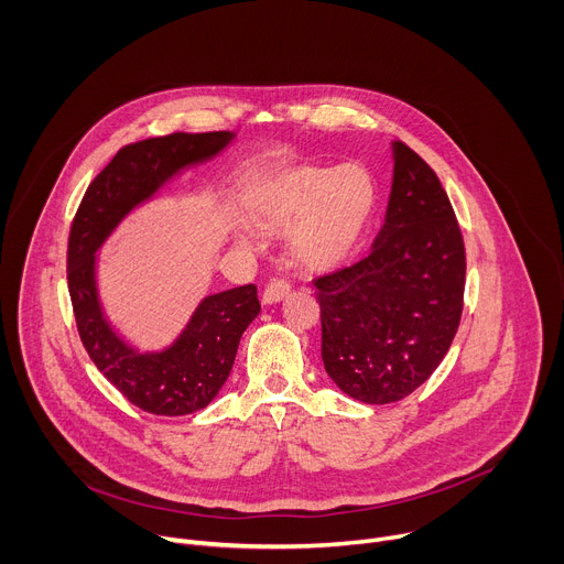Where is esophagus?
<instances>
[{
    "mask_svg": "<svg viewBox=\"0 0 564 564\" xmlns=\"http://www.w3.org/2000/svg\"><path fill=\"white\" fill-rule=\"evenodd\" d=\"M290 283L285 279H272L263 290V303H279L283 296H288Z\"/></svg>",
    "mask_w": 564,
    "mask_h": 564,
    "instance_id": "obj_1",
    "label": "esophagus"
}]
</instances>
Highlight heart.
<instances>
[{
    "label": "heart",
    "instance_id": "obj_1",
    "mask_svg": "<svg viewBox=\"0 0 564 564\" xmlns=\"http://www.w3.org/2000/svg\"><path fill=\"white\" fill-rule=\"evenodd\" d=\"M375 207V183L364 167L301 165L261 181L250 198L259 229L285 234L294 259L316 272L339 268L357 248Z\"/></svg>",
    "mask_w": 564,
    "mask_h": 564
}]
</instances>
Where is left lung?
I'll return each instance as SVG.
<instances>
[{
	"mask_svg": "<svg viewBox=\"0 0 564 564\" xmlns=\"http://www.w3.org/2000/svg\"><path fill=\"white\" fill-rule=\"evenodd\" d=\"M386 223L368 257L314 279L321 357L366 404H390L442 364L464 307L466 252L453 205L426 160L392 144Z\"/></svg>",
	"mask_w": 564,
	"mask_h": 564,
	"instance_id": "1",
	"label": "left lung"
}]
</instances>
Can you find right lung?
<instances>
[{
	"instance_id": "1",
	"label": "right lung",
	"mask_w": 564,
	"mask_h": 564,
	"mask_svg": "<svg viewBox=\"0 0 564 564\" xmlns=\"http://www.w3.org/2000/svg\"><path fill=\"white\" fill-rule=\"evenodd\" d=\"M229 131L170 133L122 147L91 181L68 231L66 279L83 346L98 370L151 415H189L205 409L229 377L240 335L261 312L257 285L207 296L181 339L165 352L131 350L102 318L96 292V250L120 218L178 170L216 155Z\"/></svg>"
}]
</instances>
